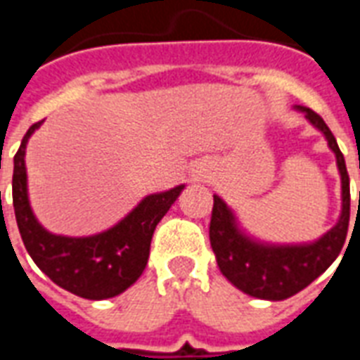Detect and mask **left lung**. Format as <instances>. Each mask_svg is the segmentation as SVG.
Returning a JSON list of instances; mask_svg holds the SVG:
<instances>
[{
	"instance_id": "8db88e82",
	"label": "left lung",
	"mask_w": 360,
	"mask_h": 360,
	"mask_svg": "<svg viewBox=\"0 0 360 360\" xmlns=\"http://www.w3.org/2000/svg\"><path fill=\"white\" fill-rule=\"evenodd\" d=\"M297 110L302 111L304 117L324 134L328 146L335 154L341 175V216L338 224L314 243H302V245L260 243L243 233L231 208L218 195H214L210 245L219 270L243 293L266 301H283L310 285L322 271L332 266L347 237L351 193H349L345 158L324 119L309 108L297 105Z\"/></svg>"
}]
</instances>
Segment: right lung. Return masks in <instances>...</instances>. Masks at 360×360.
<instances>
[{"label":"right lung","mask_w":360,"mask_h":360,"mask_svg":"<svg viewBox=\"0 0 360 360\" xmlns=\"http://www.w3.org/2000/svg\"><path fill=\"white\" fill-rule=\"evenodd\" d=\"M40 125L42 121L28 129L13 160V208L22 243L36 266L53 283L90 301L111 299L141 278L148 262L154 229L185 185L144 196L119 224L102 233L90 237L50 233L38 224L27 188V142Z\"/></svg>","instance_id":"add662e5"}]
</instances>
